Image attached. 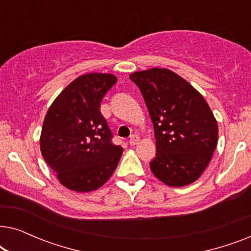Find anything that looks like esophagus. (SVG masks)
<instances>
[{
  "label": "esophagus",
  "mask_w": 251,
  "mask_h": 251,
  "mask_svg": "<svg viewBox=\"0 0 251 251\" xmlns=\"http://www.w3.org/2000/svg\"><path fill=\"white\" fill-rule=\"evenodd\" d=\"M138 142H139V136H137V135H132L131 137H130V139H129V144L131 146H135V145H137V144H138Z\"/></svg>",
  "instance_id": "esophagus-1"
}]
</instances>
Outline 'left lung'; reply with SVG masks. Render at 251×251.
Segmentation results:
<instances>
[{
	"label": "left lung",
	"instance_id": "obj_1",
	"mask_svg": "<svg viewBox=\"0 0 251 251\" xmlns=\"http://www.w3.org/2000/svg\"><path fill=\"white\" fill-rule=\"evenodd\" d=\"M153 122L156 140L151 170L168 186L193 183L210 162L218 126L200 92L167 68L130 74Z\"/></svg>",
	"mask_w": 251,
	"mask_h": 251
}]
</instances>
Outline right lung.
<instances>
[{
  "label": "right lung",
  "instance_id": "right-lung-1",
  "mask_svg": "<svg viewBox=\"0 0 251 251\" xmlns=\"http://www.w3.org/2000/svg\"><path fill=\"white\" fill-rule=\"evenodd\" d=\"M116 81L112 74L81 75L48 109L41 153L68 190H97L118 167L123 149L112 143L113 133L100 113L102 98Z\"/></svg>",
  "mask_w": 251,
  "mask_h": 251
}]
</instances>
